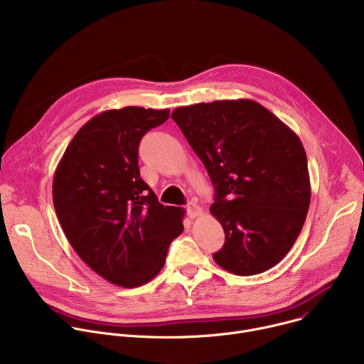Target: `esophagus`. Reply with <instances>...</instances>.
<instances>
[{"instance_id":"esophagus-1","label":"esophagus","mask_w":364,"mask_h":364,"mask_svg":"<svg viewBox=\"0 0 364 364\" xmlns=\"http://www.w3.org/2000/svg\"><path fill=\"white\" fill-rule=\"evenodd\" d=\"M186 210H187V213H188V216L190 218H197V216H200L201 213H203V210H201V207L198 205V204H196V203H193V201H190L187 205H186Z\"/></svg>"}]
</instances>
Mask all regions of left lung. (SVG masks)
Masks as SVG:
<instances>
[{"label":"left lung","instance_id":"1","mask_svg":"<svg viewBox=\"0 0 364 364\" xmlns=\"http://www.w3.org/2000/svg\"><path fill=\"white\" fill-rule=\"evenodd\" d=\"M171 118L216 188L210 213L226 235L216 264L240 277L275 267L295 243L311 200L296 134L250 99L196 103Z\"/></svg>","mask_w":364,"mask_h":364}]
</instances>
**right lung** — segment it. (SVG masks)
Segmentation results:
<instances>
[{
    "instance_id": "obj_1",
    "label": "right lung",
    "mask_w": 364,
    "mask_h": 364,
    "mask_svg": "<svg viewBox=\"0 0 364 364\" xmlns=\"http://www.w3.org/2000/svg\"><path fill=\"white\" fill-rule=\"evenodd\" d=\"M168 109L127 107L87 121L53 178L60 226L82 261L107 281L135 288L157 275L183 230L184 209L163 205L138 168V145Z\"/></svg>"
}]
</instances>
